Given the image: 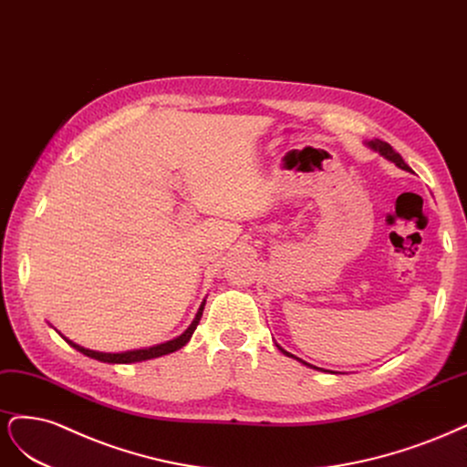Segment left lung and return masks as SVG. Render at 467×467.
<instances>
[{
  "label": "left lung",
  "instance_id": "obj_1",
  "mask_svg": "<svg viewBox=\"0 0 467 467\" xmlns=\"http://www.w3.org/2000/svg\"><path fill=\"white\" fill-rule=\"evenodd\" d=\"M370 149H374V151H379L384 159H388V161H392V162H396V167H400V169H403V171H411L410 167H408V164H405V161L401 159V155L400 153H396L394 151V147L392 145H389V143H386V141H380V140H374V141H368L367 143ZM277 348H279V345H277ZM281 349V348H279ZM285 355H287V357H293V358H296L298 360V363H303V365H306V367H310V368H318V367H314V365H308L306 363V360H303V358H298V357H295V355H291L289 351H285V349H281Z\"/></svg>",
  "mask_w": 467,
  "mask_h": 467
}]
</instances>
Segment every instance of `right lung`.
Wrapping results in <instances>:
<instances>
[{
  "mask_svg": "<svg viewBox=\"0 0 467 467\" xmlns=\"http://www.w3.org/2000/svg\"><path fill=\"white\" fill-rule=\"evenodd\" d=\"M203 306H205V300L202 303L198 314H195L193 322L188 326L186 332L182 336H178L167 343H159V345H153V348H145V349H133V351H124V353H102V351H93V349H85L81 348V345L73 343L71 339L64 337L73 349H78L79 353L91 357V358H97L100 360V363H112V365H128V363H141V360H147V358H155V357H162V355H169V353H174L178 351L180 348H184V345L190 341L192 334L195 332V327H198L200 320H202V314H203Z\"/></svg>",
  "mask_w": 467,
  "mask_h": 467,
  "instance_id": "right-lung-1",
  "label": "right lung"
}]
</instances>
